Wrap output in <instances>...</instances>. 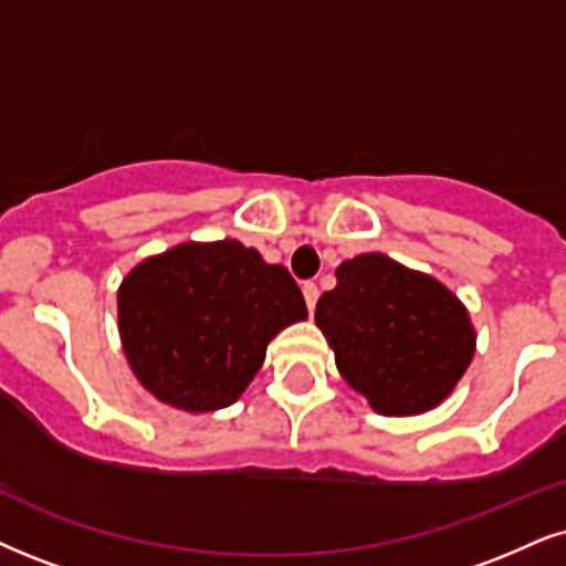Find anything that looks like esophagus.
<instances>
[{
  "mask_svg": "<svg viewBox=\"0 0 566 566\" xmlns=\"http://www.w3.org/2000/svg\"><path fill=\"white\" fill-rule=\"evenodd\" d=\"M302 291H304V302H306V310L310 312H315V304H317V298H319V289L315 283H304L302 285Z\"/></svg>",
  "mask_w": 566,
  "mask_h": 566,
  "instance_id": "1",
  "label": "esophagus"
}]
</instances>
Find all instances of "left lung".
I'll list each match as a JSON object with an SVG mask.
<instances>
[{
    "instance_id": "left-lung-1",
    "label": "left lung",
    "mask_w": 566,
    "mask_h": 566,
    "mask_svg": "<svg viewBox=\"0 0 566 566\" xmlns=\"http://www.w3.org/2000/svg\"><path fill=\"white\" fill-rule=\"evenodd\" d=\"M315 323L348 386L378 415L411 417L441 407L475 357L478 333L453 291L380 251L336 268Z\"/></svg>"
}]
</instances>
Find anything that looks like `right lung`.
I'll return each instance as SVG.
<instances>
[{"mask_svg": "<svg viewBox=\"0 0 566 566\" xmlns=\"http://www.w3.org/2000/svg\"><path fill=\"white\" fill-rule=\"evenodd\" d=\"M302 319L306 304L289 270L235 239L146 256L117 289V331L136 380L191 415L239 401L270 340Z\"/></svg>", "mask_w": 566, "mask_h": 566, "instance_id": "obj_1", "label": "right lung"}]
</instances>
